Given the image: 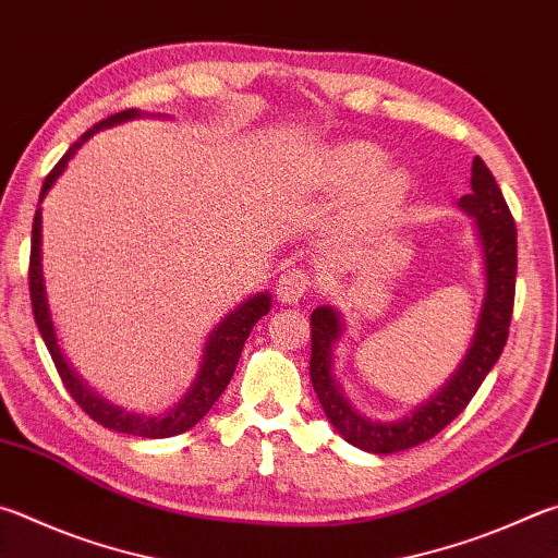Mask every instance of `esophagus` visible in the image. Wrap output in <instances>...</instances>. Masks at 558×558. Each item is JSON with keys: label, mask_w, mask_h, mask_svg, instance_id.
Masks as SVG:
<instances>
[{"label": "esophagus", "mask_w": 558, "mask_h": 558, "mask_svg": "<svg viewBox=\"0 0 558 558\" xmlns=\"http://www.w3.org/2000/svg\"><path fill=\"white\" fill-rule=\"evenodd\" d=\"M312 282L314 278L305 266H292L278 278V298L282 302H288V305H292V302L305 298V292L312 288Z\"/></svg>", "instance_id": "obj_1"}]
</instances>
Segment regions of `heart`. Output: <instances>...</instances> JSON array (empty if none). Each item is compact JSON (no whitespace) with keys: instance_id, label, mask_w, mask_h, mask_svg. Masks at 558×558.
Segmentation results:
<instances>
[{"instance_id":"b5f03b06","label":"heart","mask_w":558,"mask_h":558,"mask_svg":"<svg viewBox=\"0 0 558 558\" xmlns=\"http://www.w3.org/2000/svg\"><path fill=\"white\" fill-rule=\"evenodd\" d=\"M385 166V156L376 146L371 144H343L329 156V173L331 178L341 182V185H363L376 178ZM402 192V182L398 178H385L376 187V202L378 205H390L392 199H398Z\"/></svg>"}]
</instances>
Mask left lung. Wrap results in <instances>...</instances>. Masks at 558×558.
Here are the masks:
<instances>
[{
  "label": "left lung",
  "mask_w": 558,
  "mask_h": 558,
  "mask_svg": "<svg viewBox=\"0 0 558 558\" xmlns=\"http://www.w3.org/2000/svg\"><path fill=\"white\" fill-rule=\"evenodd\" d=\"M461 207L475 217L483 258H485V302L475 329L473 347L465 353L461 368L444 385V390L432 398L410 417L400 422L380 424L368 422L343 400L339 385L331 378V343L341 333L337 312L317 307L312 312V356L310 378L317 392L322 410L329 422L353 447L371 453H395L417 447L451 424L465 410V404L478 392L495 361L508 343L510 319L514 307V278H518V227L510 215L508 202L495 182L488 166L475 156L471 175V195L461 197Z\"/></svg>",
  "instance_id": "obj_1"
}]
</instances>
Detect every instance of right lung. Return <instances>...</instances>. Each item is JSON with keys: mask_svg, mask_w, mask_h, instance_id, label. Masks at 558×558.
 Wrapping results in <instances>:
<instances>
[{"mask_svg": "<svg viewBox=\"0 0 558 558\" xmlns=\"http://www.w3.org/2000/svg\"><path fill=\"white\" fill-rule=\"evenodd\" d=\"M136 109H124L117 111L102 121H97L93 129H87L83 136H80L73 146L68 148V154L58 160L56 168L50 170L44 180V187H40V199L46 197V192L53 185L56 178L63 173L68 160L75 156V150L85 144V141L95 134V131L119 124V121L136 117ZM28 292H32V310H34V319L36 327L40 331V337L46 341V349L50 353V359L56 363V371L60 380H63L65 390L70 392L80 410H83L89 420H95L97 424H102L107 429H114L121 434H134V437H144V439H166V437H175V434L187 432L190 427L205 417V414L211 410V404L219 400V395L227 390V385L234 376L236 363L241 356V349L248 339V333L253 329L263 314H268L270 310V298L263 292V295L253 298L244 302L236 312H231L229 317L217 324V329L211 331V337L207 341L205 349V359H202V368L197 380L192 383L190 392L185 395L175 410L166 412L163 417H141V414H129L119 408H111L109 402L99 400L95 392H89L73 371L68 368V363L60 356V349L56 343V333H53V324H50V314L46 305V290H44V272H40V209H36L34 215V229H32V258H28Z\"/></svg>", "mask_w": 558, "mask_h": 558, "instance_id": "obj_1", "label": "right lung"}]
</instances>
